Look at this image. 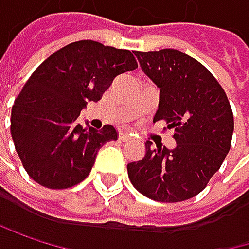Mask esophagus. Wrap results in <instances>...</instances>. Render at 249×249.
Masks as SVG:
<instances>
[{
  "label": "esophagus",
  "mask_w": 249,
  "mask_h": 249,
  "mask_svg": "<svg viewBox=\"0 0 249 249\" xmlns=\"http://www.w3.org/2000/svg\"><path fill=\"white\" fill-rule=\"evenodd\" d=\"M130 139V134L128 133H119V140L121 142H125V140H128Z\"/></svg>",
  "instance_id": "esophagus-1"
}]
</instances>
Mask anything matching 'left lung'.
Instances as JSON below:
<instances>
[{"mask_svg":"<svg viewBox=\"0 0 249 249\" xmlns=\"http://www.w3.org/2000/svg\"><path fill=\"white\" fill-rule=\"evenodd\" d=\"M142 71L159 88L153 122L164 119L174 130L176 147H152L127 165L133 186L159 202L196 196L220 170L233 134V113L211 72L186 53L173 48L136 51Z\"/></svg>","mask_w":249,"mask_h":249,"instance_id":"obj_1","label":"left lung"}]
</instances>
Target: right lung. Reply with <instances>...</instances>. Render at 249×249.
I'll list each match as a JSON object with an SVG mask.
<instances>
[{
	"label": "right lung",
	"mask_w": 249,
	"mask_h": 249,
	"mask_svg": "<svg viewBox=\"0 0 249 249\" xmlns=\"http://www.w3.org/2000/svg\"><path fill=\"white\" fill-rule=\"evenodd\" d=\"M137 68L130 50L97 41L72 42L44 60L11 109V137L32 180L68 189L90 174L99 149L118 139L112 125L82 127L78 116L99 102L113 79Z\"/></svg>",
	"instance_id": "obj_1"
}]
</instances>
